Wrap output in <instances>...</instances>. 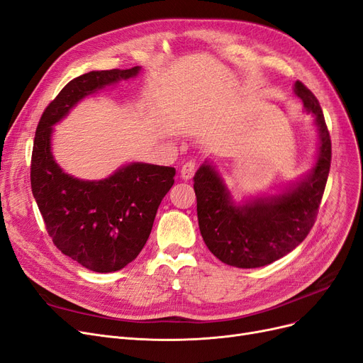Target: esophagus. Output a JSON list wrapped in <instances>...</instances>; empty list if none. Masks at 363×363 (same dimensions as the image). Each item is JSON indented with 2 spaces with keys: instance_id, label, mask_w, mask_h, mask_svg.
I'll return each mask as SVG.
<instances>
[{
  "instance_id": "34e87169",
  "label": "esophagus",
  "mask_w": 363,
  "mask_h": 363,
  "mask_svg": "<svg viewBox=\"0 0 363 363\" xmlns=\"http://www.w3.org/2000/svg\"><path fill=\"white\" fill-rule=\"evenodd\" d=\"M196 170H197V163L194 160H190V162L184 163L182 167H181V178L185 179V181L191 179L194 177Z\"/></svg>"
}]
</instances>
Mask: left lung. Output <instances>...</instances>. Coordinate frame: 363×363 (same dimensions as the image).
I'll use <instances>...</instances> for the list:
<instances>
[{
	"label": "left lung",
	"mask_w": 363,
	"mask_h": 363,
	"mask_svg": "<svg viewBox=\"0 0 363 363\" xmlns=\"http://www.w3.org/2000/svg\"><path fill=\"white\" fill-rule=\"evenodd\" d=\"M296 96L316 117L319 157L310 175L283 194L235 204L218 172L203 164L194 175L201 238L212 254L239 269H257L285 257L301 243L316 220L330 167V136L320 104L301 82Z\"/></svg>",
	"instance_id": "obj_1"
}]
</instances>
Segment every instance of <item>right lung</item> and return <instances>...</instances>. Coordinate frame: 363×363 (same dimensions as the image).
Masks as SVG:
<instances>
[{"instance_id":"obj_1","label":"right lung","mask_w":363,"mask_h":363,"mask_svg":"<svg viewBox=\"0 0 363 363\" xmlns=\"http://www.w3.org/2000/svg\"><path fill=\"white\" fill-rule=\"evenodd\" d=\"M129 69L91 71L74 78L47 105L37 125L30 188L55 246L96 273L121 270L145 246L175 167L132 163L102 181L69 177L50 150L52 125L87 94L138 75Z\"/></svg>"}]
</instances>
